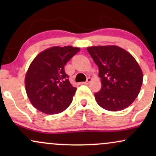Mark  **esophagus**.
<instances>
[{"mask_svg":"<svg viewBox=\"0 0 156 156\" xmlns=\"http://www.w3.org/2000/svg\"><path fill=\"white\" fill-rule=\"evenodd\" d=\"M91 81H92V78H87V81L86 82H83V84H89L91 83Z\"/></svg>","mask_w":156,"mask_h":156,"instance_id":"obj_1","label":"esophagus"}]
</instances>
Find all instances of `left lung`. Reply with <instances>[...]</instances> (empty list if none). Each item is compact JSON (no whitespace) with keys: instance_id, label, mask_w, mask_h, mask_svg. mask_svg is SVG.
<instances>
[{"instance_id":"left-lung-1","label":"left lung","mask_w":156,"mask_h":156,"mask_svg":"<svg viewBox=\"0 0 156 156\" xmlns=\"http://www.w3.org/2000/svg\"><path fill=\"white\" fill-rule=\"evenodd\" d=\"M99 68L102 88L94 94L100 106L110 112L128 108L140 92L143 73L134 57L117 45L87 48Z\"/></svg>"}]
</instances>
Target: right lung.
Here are the masks:
<instances>
[{
	"mask_svg": "<svg viewBox=\"0 0 156 156\" xmlns=\"http://www.w3.org/2000/svg\"><path fill=\"white\" fill-rule=\"evenodd\" d=\"M79 51L73 46H53L32 61L25 77V87L30 102L39 112L58 114L71 104L77 89L69 82L64 65Z\"/></svg>",
	"mask_w": 156,
	"mask_h": 156,
	"instance_id": "right-lung-1",
	"label": "right lung"
}]
</instances>
